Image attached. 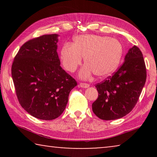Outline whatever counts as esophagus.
Listing matches in <instances>:
<instances>
[{
    "label": "esophagus",
    "mask_w": 157,
    "mask_h": 157,
    "mask_svg": "<svg viewBox=\"0 0 157 157\" xmlns=\"http://www.w3.org/2000/svg\"><path fill=\"white\" fill-rule=\"evenodd\" d=\"M79 86H80L81 87V88H88V87H89V83H79Z\"/></svg>",
    "instance_id": "esophagus-1"
}]
</instances>
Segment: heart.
Returning <instances> with one entry per match:
<instances>
[{"label":"heart","instance_id":"obj_1","mask_svg":"<svg viewBox=\"0 0 157 157\" xmlns=\"http://www.w3.org/2000/svg\"><path fill=\"white\" fill-rule=\"evenodd\" d=\"M123 47L115 38L98 35H82L74 38V44H65L61 50L63 68L74 72L82 63H86L80 71L81 78L86 79L95 74L106 77L117 70L121 60Z\"/></svg>","mask_w":157,"mask_h":157}]
</instances>
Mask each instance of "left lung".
Returning <instances> with one entry per match:
<instances>
[{"label": "left lung", "mask_w": 157, "mask_h": 157, "mask_svg": "<svg viewBox=\"0 0 157 157\" xmlns=\"http://www.w3.org/2000/svg\"><path fill=\"white\" fill-rule=\"evenodd\" d=\"M146 79L143 54L134 46L117 71L96 85L98 96L92 104L94 113L103 120H114L128 114L136 106Z\"/></svg>", "instance_id": "1"}]
</instances>
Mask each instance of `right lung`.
<instances>
[{"label": "right lung", "instance_id": "obj_1", "mask_svg": "<svg viewBox=\"0 0 157 157\" xmlns=\"http://www.w3.org/2000/svg\"><path fill=\"white\" fill-rule=\"evenodd\" d=\"M57 34L25 42L11 66L17 98L29 114L42 120L56 119L65 110L68 95L77 82L61 67Z\"/></svg>", "mask_w": 157, "mask_h": 157}]
</instances>
